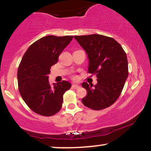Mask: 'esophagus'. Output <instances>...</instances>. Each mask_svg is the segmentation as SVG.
<instances>
[{"instance_id": "obj_1", "label": "esophagus", "mask_w": 151, "mask_h": 151, "mask_svg": "<svg viewBox=\"0 0 151 151\" xmlns=\"http://www.w3.org/2000/svg\"><path fill=\"white\" fill-rule=\"evenodd\" d=\"M79 87H80V86H79V85H77V84H72V88H73V89H79Z\"/></svg>"}]
</instances>
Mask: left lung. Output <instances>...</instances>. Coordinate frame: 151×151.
Returning <instances> with one entry per match:
<instances>
[{
  "label": "left lung",
  "mask_w": 151,
  "mask_h": 151,
  "mask_svg": "<svg viewBox=\"0 0 151 151\" xmlns=\"http://www.w3.org/2000/svg\"><path fill=\"white\" fill-rule=\"evenodd\" d=\"M87 54L88 72L96 74L97 84L82 83L87 95L81 99L83 104L93 110L109 107L120 96L129 76L128 60L122 47L114 38L93 34L74 36Z\"/></svg>",
  "instance_id": "obj_1"
}]
</instances>
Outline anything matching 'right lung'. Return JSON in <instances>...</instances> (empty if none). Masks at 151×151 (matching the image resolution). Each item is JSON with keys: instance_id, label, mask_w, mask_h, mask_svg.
<instances>
[{"instance_id": "add662e5", "label": "right lung", "mask_w": 151, "mask_h": 151, "mask_svg": "<svg viewBox=\"0 0 151 151\" xmlns=\"http://www.w3.org/2000/svg\"><path fill=\"white\" fill-rule=\"evenodd\" d=\"M72 38V35L45 36L32 43L22 57L18 70L19 91L27 106L36 114L50 116L62 108L63 94L72 84L63 80L52 86L48 75Z\"/></svg>"}]
</instances>
